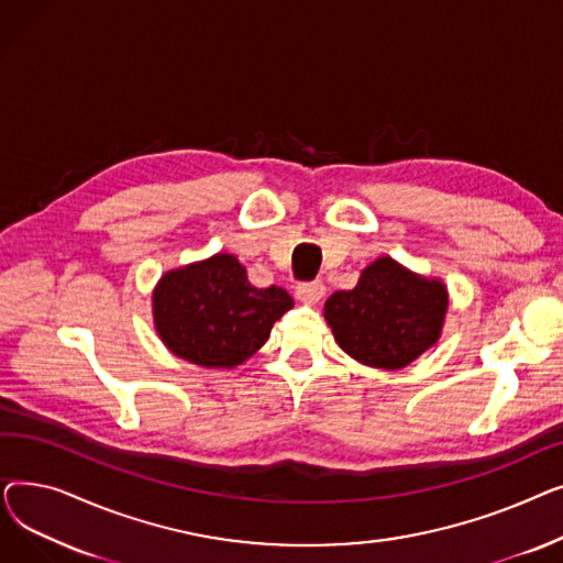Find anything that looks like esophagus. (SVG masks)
Wrapping results in <instances>:
<instances>
[{
    "label": "esophagus",
    "instance_id": "esophagus-1",
    "mask_svg": "<svg viewBox=\"0 0 563 563\" xmlns=\"http://www.w3.org/2000/svg\"><path fill=\"white\" fill-rule=\"evenodd\" d=\"M323 294H327V287H323L321 280H310V283H299L297 285V299L301 303L312 306L323 297Z\"/></svg>",
    "mask_w": 563,
    "mask_h": 563
}]
</instances>
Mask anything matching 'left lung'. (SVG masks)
Wrapping results in <instances>:
<instances>
[{
  "mask_svg": "<svg viewBox=\"0 0 563 563\" xmlns=\"http://www.w3.org/2000/svg\"><path fill=\"white\" fill-rule=\"evenodd\" d=\"M448 312V289L380 257L358 285L335 291L323 314L338 344L369 367L399 369L435 344Z\"/></svg>",
  "mask_w": 563,
  "mask_h": 563,
  "instance_id": "1",
  "label": "left lung"
}]
</instances>
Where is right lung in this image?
I'll return each mask as SVG.
<instances>
[{
	"instance_id": "1",
	"label": "right lung",
	"mask_w": 563,
	"mask_h": 563,
	"mask_svg": "<svg viewBox=\"0 0 563 563\" xmlns=\"http://www.w3.org/2000/svg\"><path fill=\"white\" fill-rule=\"evenodd\" d=\"M153 303L164 344L202 367H234L251 358L294 306L283 287H253L232 255L168 272Z\"/></svg>"
}]
</instances>
